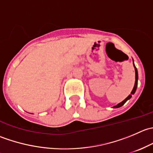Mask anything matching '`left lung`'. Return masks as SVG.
<instances>
[{"mask_svg":"<svg viewBox=\"0 0 153 153\" xmlns=\"http://www.w3.org/2000/svg\"><path fill=\"white\" fill-rule=\"evenodd\" d=\"M133 65H134V64H133ZM134 67H135V86H134V87H133V89H132V92H131V94H130V95H129V96H128L127 98H126V99H124V101H122V102L119 103V104H118V105H116V106H114V108H118V107H121V106L124 105V104H125V103L126 102V101H128V100H129V99H130L131 97H132V95H133V94L135 93V91H136L137 86H138V70H137L136 67H135V65H134Z\"/></svg>","mask_w":153,"mask_h":153,"instance_id":"1","label":"left lung"}]
</instances>
